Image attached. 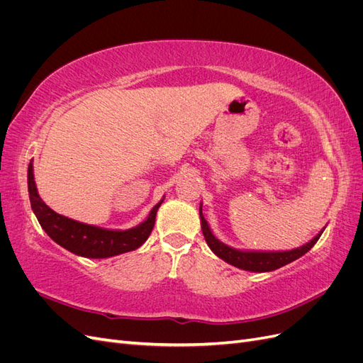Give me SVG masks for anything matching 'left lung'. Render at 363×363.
Segmentation results:
<instances>
[{
	"mask_svg": "<svg viewBox=\"0 0 363 363\" xmlns=\"http://www.w3.org/2000/svg\"><path fill=\"white\" fill-rule=\"evenodd\" d=\"M200 219H201V230H203L204 239L208 248L213 251V255L218 256L219 259H223L224 262L230 263V265L244 271H251V272H269L288 265V263L296 259H300L318 242V239H320V236L323 235L325 228L324 227L320 233L309 240V242H306L304 245L292 248V250H283V251L239 250L221 242V240L213 235L211 225H208V223L203 216V203H200Z\"/></svg>",
	"mask_w": 363,
	"mask_h": 363,
	"instance_id": "left-lung-1",
	"label": "left lung"
}]
</instances>
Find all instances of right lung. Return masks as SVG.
<instances>
[{"label":"right lung","instance_id":"obj_1","mask_svg":"<svg viewBox=\"0 0 363 363\" xmlns=\"http://www.w3.org/2000/svg\"><path fill=\"white\" fill-rule=\"evenodd\" d=\"M27 183L31 211L36 215L45 233L65 250L89 259H106L139 248L148 239L152 227H155L159 207L164 200L163 196L151 208L144 221L135 227L127 230L104 228L75 221V219L63 216L48 207L38 192L35 174H33V160H30L28 164Z\"/></svg>","mask_w":363,"mask_h":363}]
</instances>
